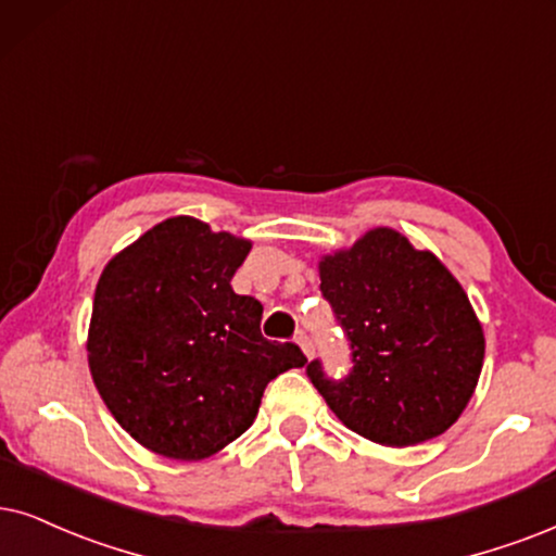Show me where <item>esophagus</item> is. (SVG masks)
Wrapping results in <instances>:
<instances>
[{
	"label": "esophagus",
	"instance_id": "esophagus-1",
	"mask_svg": "<svg viewBox=\"0 0 556 556\" xmlns=\"http://www.w3.org/2000/svg\"><path fill=\"white\" fill-rule=\"evenodd\" d=\"M298 346L302 349V354L307 356V359H311V356L315 354V346H313V339L307 333H300L298 336Z\"/></svg>",
	"mask_w": 556,
	"mask_h": 556
}]
</instances>
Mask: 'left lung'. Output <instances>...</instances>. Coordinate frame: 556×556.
<instances>
[{
	"label": "left lung",
	"instance_id": "left-lung-1",
	"mask_svg": "<svg viewBox=\"0 0 556 556\" xmlns=\"http://www.w3.org/2000/svg\"><path fill=\"white\" fill-rule=\"evenodd\" d=\"M320 292L351 349V369L305 371L330 410L364 439L413 446L441 435L477 388L484 336L467 292L431 251L375 228L320 262Z\"/></svg>",
	"mask_w": 556,
	"mask_h": 556
}]
</instances>
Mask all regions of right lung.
I'll return each instance as SVG.
<instances>
[{
  "label": "right lung",
  "instance_id": "add662e5",
  "mask_svg": "<svg viewBox=\"0 0 556 556\" xmlns=\"http://www.w3.org/2000/svg\"><path fill=\"white\" fill-rule=\"evenodd\" d=\"M251 243L179 215L104 266L89 323L97 390L138 444L168 459L220 452L254 424L266 384L305 364L262 336V302L230 279Z\"/></svg>",
  "mask_w": 556,
  "mask_h": 556
}]
</instances>
